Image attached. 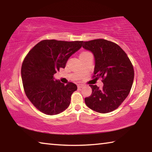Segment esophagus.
<instances>
[{"mask_svg": "<svg viewBox=\"0 0 152 152\" xmlns=\"http://www.w3.org/2000/svg\"><path fill=\"white\" fill-rule=\"evenodd\" d=\"M84 86V85L83 84H78V88H82V87Z\"/></svg>", "mask_w": 152, "mask_h": 152, "instance_id": "obj_1", "label": "esophagus"}]
</instances>
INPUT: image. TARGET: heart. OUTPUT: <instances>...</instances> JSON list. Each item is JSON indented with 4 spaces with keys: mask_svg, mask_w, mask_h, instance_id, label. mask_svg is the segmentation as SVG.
Returning <instances> with one entry per match:
<instances>
[{
    "mask_svg": "<svg viewBox=\"0 0 152 152\" xmlns=\"http://www.w3.org/2000/svg\"><path fill=\"white\" fill-rule=\"evenodd\" d=\"M87 53V52H83V53H82L81 54H84V53ZM81 54H80V55H81Z\"/></svg>",
    "mask_w": 152,
    "mask_h": 152,
    "instance_id": "1",
    "label": "heart"
}]
</instances>
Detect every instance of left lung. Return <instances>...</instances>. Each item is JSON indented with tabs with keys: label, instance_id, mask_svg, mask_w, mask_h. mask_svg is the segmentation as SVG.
<instances>
[{
	"label": "left lung",
	"instance_id": "1",
	"mask_svg": "<svg viewBox=\"0 0 152 152\" xmlns=\"http://www.w3.org/2000/svg\"><path fill=\"white\" fill-rule=\"evenodd\" d=\"M82 48L94 58V77L102 78L103 86L90 85L92 94L84 99L94 111L107 113L119 107L132 88L134 70L127 54L116 43L97 39L84 42Z\"/></svg>",
	"mask_w": 152,
	"mask_h": 152
}]
</instances>
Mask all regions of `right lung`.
<instances>
[{"mask_svg": "<svg viewBox=\"0 0 152 152\" xmlns=\"http://www.w3.org/2000/svg\"><path fill=\"white\" fill-rule=\"evenodd\" d=\"M82 41L43 40L28 53L21 67L25 92L41 112L57 115L69 107L71 95L77 90L72 82L64 85L53 75L64 68L68 59L81 48Z\"/></svg>", "mask_w": 152, "mask_h": 152, "instance_id": "obj_1", "label": "right lung"}]
</instances>
